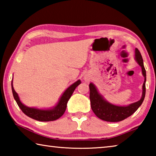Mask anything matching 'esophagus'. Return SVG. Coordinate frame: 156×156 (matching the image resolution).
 I'll return each mask as SVG.
<instances>
[{
	"mask_svg": "<svg viewBox=\"0 0 156 156\" xmlns=\"http://www.w3.org/2000/svg\"><path fill=\"white\" fill-rule=\"evenodd\" d=\"M89 77H88V76H85V77H84V80H85V81H89Z\"/></svg>",
	"mask_w": 156,
	"mask_h": 156,
	"instance_id": "obj_1",
	"label": "esophagus"
}]
</instances>
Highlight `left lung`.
<instances>
[{"label":"left lung","instance_id":"left-lung-1","mask_svg":"<svg viewBox=\"0 0 156 156\" xmlns=\"http://www.w3.org/2000/svg\"><path fill=\"white\" fill-rule=\"evenodd\" d=\"M135 60L137 63L140 66L142 73L144 78V81L142 84V97L138 101L131 103L126 106H118L110 103L104 98V97L98 91L94 83L89 84L90 89V98L91 109L96 114L98 118L107 122H119L129 117L136 111L138 109L140 106L143 102L146 93V70H145L143 63V59L139 50L135 49Z\"/></svg>","mask_w":156,"mask_h":156}]
</instances>
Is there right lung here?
Instances as JSON below:
<instances>
[{
    "instance_id": "1",
    "label": "right lung",
    "mask_w": 156,
    "mask_h": 156,
    "mask_svg": "<svg viewBox=\"0 0 156 156\" xmlns=\"http://www.w3.org/2000/svg\"><path fill=\"white\" fill-rule=\"evenodd\" d=\"M81 83L80 80H78L74 83H73L72 85H70L69 87L64 91V93L60 96V99L58 102V103L52 108L45 109H38L35 107H29L26 106L24 104L22 103L18 96V94L15 91L14 87H13V80H12V89L13 96L14 99L18 104V107L22 110V112L31 118H33L34 120L42 121V122H49V121H54L57 119L64 114V113L67 108V104L68 100L72 96L73 92L74 91L76 88Z\"/></svg>"
}]
</instances>
